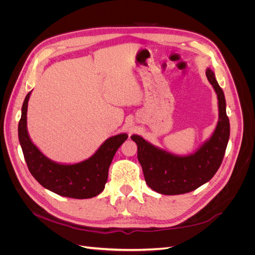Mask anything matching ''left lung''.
<instances>
[{
    "instance_id": "obj_1",
    "label": "left lung",
    "mask_w": 255,
    "mask_h": 255,
    "mask_svg": "<svg viewBox=\"0 0 255 255\" xmlns=\"http://www.w3.org/2000/svg\"><path fill=\"white\" fill-rule=\"evenodd\" d=\"M206 78L218 100V122L210 138L188 155H177L152 144L139 135L130 138L137 144V157L142 167L148 186L161 195H182L202 186L219 169L230 138V121L227 116L225 94L207 68Z\"/></svg>"
}]
</instances>
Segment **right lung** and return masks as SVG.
<instances>
[{
    "label": "right lung",
    "mask_w": 255,
    "mask_h": 255,
    "mask_svg": "<svg viewBox=\"0 0 255 255\" xmlns=\"http://www.w3.org/2000/svg\"><path fill=\"white\" fill-rule=\"evenodd\" d=\"M32 91L24 99L18 127L20 145L29 172L44 188L61 197L89 199L103 191L115 153L128 139V134L112 136L92 155L79 163L54 161L38 149L27 130V105Z\"/></svg>",
    "instance_id": "add662e5"
}]
</instances>
